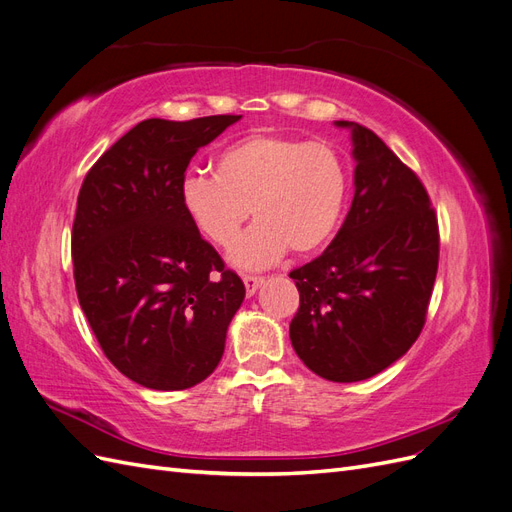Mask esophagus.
I'll return each mask as SVG.
<instances>
[{
    "label": "esophagus",
    "instance_id": "esophagus-1",
    "mask_svg": "<svg viewBox=\"0 0 512 512\" xmlns=\"http://www.w3.org/2000/svg\"><path fill=\"white\" fill-rule=\"evenodd\" d=\"M243 284H245V292L247 297H254L256 290L265 284V277H258V275H243Z\"/></svg>",
    "mask_w": 512,
    "mask_h": 512
}]
</instances>
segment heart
<instances>
[{"label": "heart", "mask_w": 512, "mask_h": 512, "mask_svg": "<svg viewBox=\"0 0 512 512\" xmlns=\"http://www.w3.org/2000/svg\"><path fill=\"white\" fill-rule=\"evenodd\" d=\"M348 188V168L335 147L256 132L218 153L215 177H185L179 194L200 235L224 250L237 243L252 209L258 224L230 262L265 269L288 250L297 256L320 250L342 222Z\"/></svg>", "instance_id": "b5f03b06"}]
</instances>
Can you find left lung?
I'll return each mask as SVG.
<instances>
[{"mask_svg":"<svg viewBox=\"0 0 512 512\" xmlns=\"http://www.w3.org/2000/svg\"><path fill=\"white\" fill-rule=\"evenodd\" d=\"M335 126L352 136L354 198L327 250L290 273L301 297L290 342L320 378L359 382L421 335L440 237L421 179L365 126Z\"/></svg>","mask_w":512,"mask_h":512,"instance_id":"8db88e82","label":"left lung"}]
</instances>
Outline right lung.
<instances>
[{"label": "right lung", "mask_w": 512, "mask_h": 512, "mask_svg": "<svg viewBox=\"0 0 512 512\" xmlns=\"http://www.w3.org/2000/svg\"><path fill=\"white\" fill-rule=\"evenodd\" d=\"M239 119H145L81 185L72 226L81 309L106 359L153 391L213 374L245 299L241 277L200 237L179 194L194 153Z\"/></svg>", "instance_id": "1"}]
</instances>
